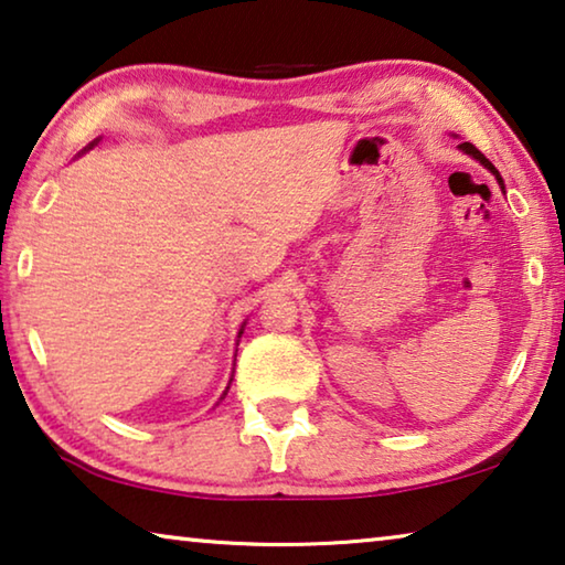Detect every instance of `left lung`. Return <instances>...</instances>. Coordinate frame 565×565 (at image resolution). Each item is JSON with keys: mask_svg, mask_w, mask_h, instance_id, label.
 <instances>
[{"mask_svg": "<svg viewBox=\"0 0 565 565\" xmlns=\"http://www.w3.org/2000/svg\"><path fill=\"white\" fill-rule=\"evenodd\" d=\"M458 147H460V150H463L466 154H470V157H473V160H478L480 164H483V168H486V170H491V172L495 174V180H498V184H501V190L505 192V188H503V178H501V172H498V170L493 168V164H491V160H486V154H483V152H480L476 145H470V142H460Z\"/></svg>", "mask_w": 565, "mask_h": 565, "instance_id": "1", "label": "left lung"}]
</instances>
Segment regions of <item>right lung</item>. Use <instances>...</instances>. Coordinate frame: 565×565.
<instances>
[{"mask_svg":"<svg viewBox=\"0 0 565 565\" xmlns=\"http://www.w3.org/2000/svg\"><path fill=\"white\" fill-rule=\"evenodd\" d=\"M95 142H97V140H95ZM95 142H92L89 147H85V150H82V152H87V150H92V147H95ZM243 330H245V326H243V328H239V332H237V338H239V335H243ZM222 395H227V391H225V393H222Z\"/></svg>","mask_w":565,"mask_h":565,"instance_id":"1","label":"right lung"}]
</instances>
